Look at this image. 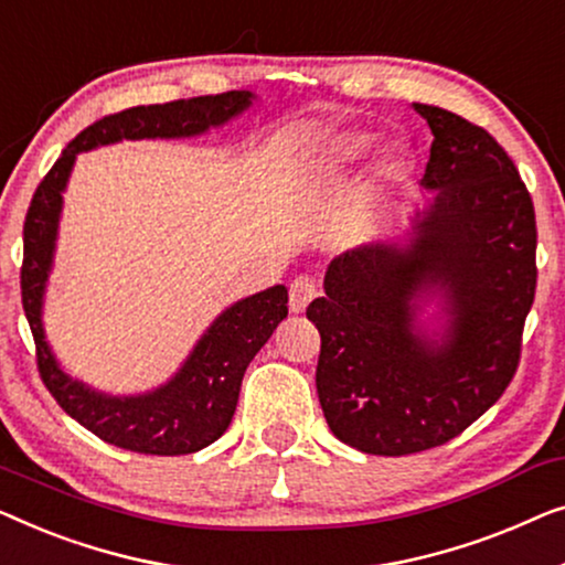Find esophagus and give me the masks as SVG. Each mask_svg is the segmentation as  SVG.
<instances>
[{"label":"esophagus","instance_id":"34e87169","mask_svg":"<svg viewBox=\"0 0 565 565\" xmlns=\"http://www.w3.org/2000/svg\"><path fill=\"white\" fill-rule=\"evenodd\" d=\"M317 297V281L312 276H297L289 286V309L294 315L305 312L309 301Z\"/></svg>","mask_w":565,"mask_h":565}]
</instances>
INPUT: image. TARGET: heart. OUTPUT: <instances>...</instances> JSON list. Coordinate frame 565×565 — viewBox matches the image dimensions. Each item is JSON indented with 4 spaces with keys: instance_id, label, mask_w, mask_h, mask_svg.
I'll return each instance as SVG.
<instances>
[{
    "instance_id": "heart-1",
    "label": "heart",
    "mask_w": 565,
    "mask_h": 565,
    "mask_svg": "<svg viewBox=\"0 0 565 565\" xmlns=\"http://www.w3.org/2000/svg\"><path fill=\"white\" fill-rule=\"evenodd\" d=\"M371 146V135H340L338 140H332L328 148H324V156H322V163L320 169L322 171H338L348 166L355 158H361L365 150ZM402 166V156L392 150V153L384 156V161L379 163V177H394L396 171H399Z\"/></svg>"
}]
</instances>
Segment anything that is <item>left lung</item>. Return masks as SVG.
<instances>
[{
    "label": "left lung",
    "mask_w": 565,
    "mask_h": 565,
    "mask_svg": "<svg viewBox=\"0 0 565 565\" xmlns=\"http://www.w3.org/2000/svg\"><path fill=\"white\" fill-rule=\"evenodd\" d=\"M433 130L407 248L369 243L338 256L324 297L307 307L320 330L317 394L332 435L371 456L448 443L510 386L535 301L532 196L483 127L415 105ZM441 299L438 341L416 324Z\"/></svg>",
    "instance_id": "obj_1"
}]
</instances>
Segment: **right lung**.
I'll use <instances>...</instances> for the list:
<instances>
[{
    "label": "right lung",
    "mask_w": 565,
    "mask_h": 565,
    "mask_svg": "<svg viewBox=\"0 0 565 565\" xmlns=\"http://www.w3.org/2000/svg\"><path fill=\"white\" fill-rule=\"evenodd\" d=\"M250 92H225L214 97L130 107L102 117L68 142L28 206L20 286L22 307L35 340L38 371L66 415L117 448L146 456H186L217 440L233 423L245 369L289 312V294L286 286H271L235 301L206 328L177 376L148 394L109 396L71 379L45 340L43 294L53 266L63 189L76 153L120 140L192 138L233 120L250 107Z\"/></svg>",
    "instance_id": "add662e5"
}]
</instances>
